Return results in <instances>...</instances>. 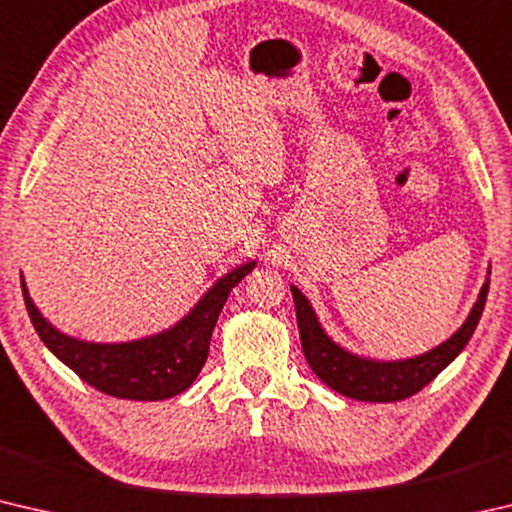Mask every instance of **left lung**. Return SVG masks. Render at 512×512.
<instances>
[{"mask_svg":"<svg viewBox=\"0 0 512 512\" xmlns=\"http://www.w3.org/2000/svg\"><path fill=\"white\" fill-rule=\"evenodd\" d=\"M488 287L490 280H485L470 316L445 343L418 354V357L400 361H375L343 350L341 345L329 339L323 325L318 323L314 307L302 296V291L291 284V293L293 302H296L302 352H305L307 363L316 372V377L332 391L352 397V400L400 402L422 391L429 381L436 379L438 372H443L463 352L467 341L472 339L476 325H479L485 298H488Z\"/></svg>","mask_w":512,"mask_h":512,"instance_id":"1","label":"left lung"}]
</instances>
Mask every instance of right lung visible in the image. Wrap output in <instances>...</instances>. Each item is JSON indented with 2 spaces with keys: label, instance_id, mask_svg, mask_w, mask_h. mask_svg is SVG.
Segmentation results:
<instances>
[{
  "label": "right lung",
  "instance_id": "1",
  "mask_svg": "<svg viewBox=\"0 0 512 512\" xmlns=\"http://www.w3.org/2000/svg\"><path fill=\"white\" fill-rule=\"evenodd\" d=\"M253 268L255 262L232 268L176 325L128 343H92L63 334L33 305L24 277L22 296L42 343L83 381L121 400L158 402L180 395L194 384L207 361L214 325L225 300Z\"/></svg>",
  "mask_w": 512,
  "mask_h": 512
}]
</instances>
